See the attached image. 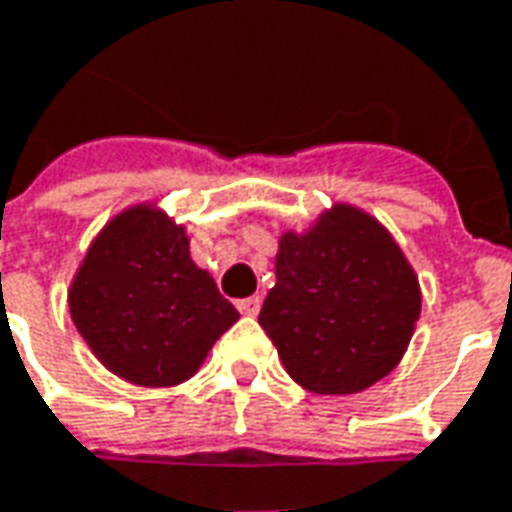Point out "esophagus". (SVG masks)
<instances>
[{"mask_svg":"<svg viewBox=\"0 0 512 512\" xmlns=\"http://www.w3.org/2000/svg\"><path fill=\"white\" fill-rule=\"evenodd\" d=\"M237 308L245 314V317H256L259 314V308H262V297H245V300H239Z\"/></svg>","mask_w":512,"mask_h":512,"instance_id":"1","label":"esophagus"}]
</instances>
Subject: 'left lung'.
Returning <instances> with one entry per match:
<instances>
[{
    "mask_svg": "<svg viewBox=\"0 0 512 512\" xmlns=\"http://www.w3.org/2000/svg\"><path fill=\"white\" fill-rule=\"evenodd\" d=\"M419 311V278L394 237L336 204L303 234H281L259 325L303 389L358 394L400 364Z\"/></svg>",
    "mask_w": 512,
    "mask_h": 512,
    "instance_id": "obj_1",
    "label": "left lung"
}]
</instances>
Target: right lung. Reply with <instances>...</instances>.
<instances>
[{"instance_id":"add662e5","label":"right lung","mask_w":512,"mask_h":512,"mask_svg":"<svg viewBox=\"0 0 512 512\" xmlns=\"http://www.w3.org/2000/svg\"><path fill=\"white\" fill-rule=\"evenodd\" d=\"M76 331L134 386L190 380L239 320L212 275L190 259V237L154 204L123 209L90 242L68 289Z\"/></svg>"}]
</instances>
